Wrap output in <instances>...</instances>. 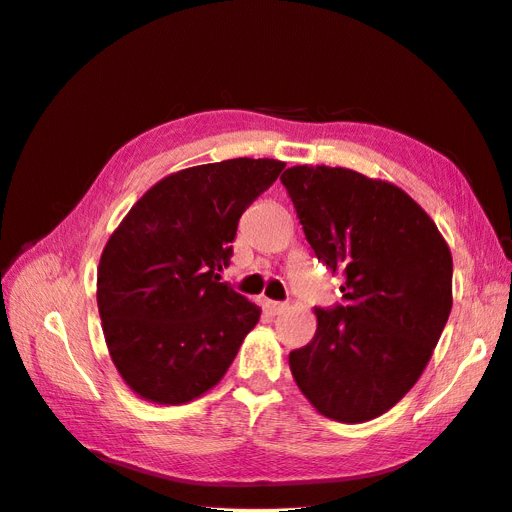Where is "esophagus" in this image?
Here are the masks:
<instances>
[{
	"instance_id": "1",
	"label": "esophagus",
	"mask_w": 512,
	"mask_h": 512,
	"mask_svg": "<svg viewBox=\"0 0 512 512\" xmlns=\"http://www.w3.org/2000/svg\"><path fill=\"white\" fill-rule=\"evenodd\" d=\"M264 309L270 313V316H279L287 309V303H281V300H264Z\"/></svg>"
}]
</instances>
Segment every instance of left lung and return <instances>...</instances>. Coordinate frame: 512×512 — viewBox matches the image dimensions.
Wrapping results in <instances>:
<instances>
[{
  "label": "left lung",
  "mask_w": 512,
  "mask_h": 512,
  "mask_svg": "<svg viewBox=\"0 0 512 512\" xmlns=\"http://www.w3.org/2000/svg\"><path fill=\"white\" fill-rule=\"evenodd\" d=\"M281 183L313 253L344 279V303L316 307V335L290 352L296 385L322 415L368 422L404 398L439 342L450 248L393 183L331 166H292Z\"/></svg>",
  "instance_id": "obj_1"
}]
</instances>
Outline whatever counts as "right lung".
<instances>
[{
	"instance_id": "obj_1",
	"label": "right lung",
	"mask_w": 512,
	"mask_h": 512,
	"mask_svg": "<svg viewBox=\"0 0 512 512\" xmlns=\"http://www.w3.org/2000/svg\"><path fill=\"white\" fill-rule=\"evenodd\" d=\"M285 168L235 157L168 175L129 209L97 272L110 357L144 400L183 404L212 389L261 309L220 281L244 209Z\"/></svg>"
}]
</instances>
